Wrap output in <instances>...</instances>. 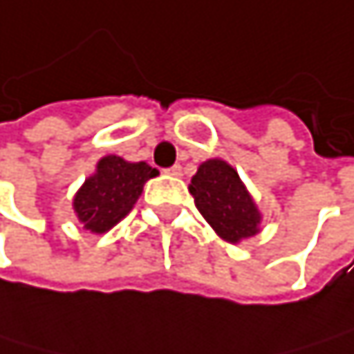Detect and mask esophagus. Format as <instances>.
Instances as JSON below:
<instances>
[{
    "instance_id": "obj_1",
    "label": "esophagus",
    "mask_w": 354,
    "mask_h": 354,
    "mask_svg": "<svg viewBox=\"0 0 354 354\" xmlns=\"http://www.w3.org/2000/svg\"><path fill=\"white\" fill-rule=\"evenodd\" d=\"M167 174H169V176H183V167H180V165H171V167L167 169Z\"/></svg>"
}]
</instances>
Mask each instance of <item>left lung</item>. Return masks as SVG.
<instances>
[{
    "mask_svg": "<svg viewBox=\"0 0 354 354\" xmlns=\"http://www.w3.org/2000/svg\"><path fill=\"white\" fill-rule=\"evenodd\" d=\"M189 191L201 216L224 241L239 243L260 231L262 216L237 169L226 161H203L193 176Z\"/></svg>",
    "mask_w": 354,
    "mask_h": 354,
    "instance_id": "obj_1",
    "label": "left lung"
}]
</instances>
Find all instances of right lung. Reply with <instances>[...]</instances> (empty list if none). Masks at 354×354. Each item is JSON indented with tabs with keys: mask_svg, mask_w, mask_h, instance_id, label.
I'll return each instance as SVG.
<instances>
[{
	"mask_svg": "<svg viewBox=\"0 0 354 354\" xmlns=\"http://www.w3.org/2000/svg\"><path fill=\"white\" fill-rule=\"evenodd\" d=\"M159 171L145 161L130 163L117 155H106L98 161L96 171L82 185L73 199V209L84 229L96 235L130 214L138 201L142 187Z\"/></svg>",
	"mask_w": 354,
	"mask_h": 354,
	"instance_id": "right-lung-1",
	"label": "right lung"
}]
</instances>
